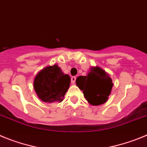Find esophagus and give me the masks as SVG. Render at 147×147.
<instances>
[{"label":"esophagus","mask_w":147,"mask_h":147,"mask_svg":"<svg viewBox=\"0 0 147 147\" xmlns=\"http://www.w3.org/2000/svg\"><path fill=\"white\" fill-rule=\"evenodd\" d=\"M75 80H76V77L72 76V78H71V83H72V84H74V83H75Z\"/></svg>","instance_id":"esophagus-1"}]
</instances>
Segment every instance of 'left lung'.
<instances>
[{
    "label": "left lung",
    "mask_w": 147,
    "mask_h": 147,
    "mask_svg": "<svg viewBox=\"0 0 147 147\" xmlns=\"http://www.w3.org/2000/svg\"><path fill=\"white\" fill-rule=\"evenodd\" d=\"M76 85L92 105H100L106 102L111 94L113 84L109 74L99 67H92L86 76H79Z\"/></svg>",
    "instance_id": "left-lung-1"
}]
</instances>
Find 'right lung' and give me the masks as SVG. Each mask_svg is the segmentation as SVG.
<instances>
[{"label":"right lung","mask_w":147,"mask_h":147,"mask_svg":"<svg viewBox=\"0 0 147 147\" xmlns=\"http://www.w3.org/2000/svg\"><path fill=\"white\" fill-rule=\"evenodd\" d=\"M70 77L57 65L48 66L39 71L34 80V88L38 97L47 103L61 102L70 85Z\"/></svg>","instance_id":"right-lung-1"}]
</instances>
